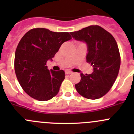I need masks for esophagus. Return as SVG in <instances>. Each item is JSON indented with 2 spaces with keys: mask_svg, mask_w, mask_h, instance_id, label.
Segmentation results:
<instances>
[{
  "mask_svg": "<svg viewBox=\"0 0 134 134\" xmlns=\"http://www.w3.org/2000/svg\"><path fill=\"white\" fill-rule=\"evenodd\" d=\"M72 72H71V71H65V74L66 75H70V74H72Z\"/></svg>",
  "mask_w": 134,
  "mask_h": 134,
  "instance_id": "1",
  "label": "esophagus"
}]
</instances>
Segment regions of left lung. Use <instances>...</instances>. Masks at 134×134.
Wrapping results in <instances>:
<instances>
[{
	"instance_id": "left-lung-1",
	"label": "left lung",
	"mask_w": 134,
	"mask_h": 134,
	"mask_svg": "<svg viewBox=\"0 0 134 134\" xmlns=\"http://www.w3.org/2000/svg\"><path fill=\"white\" fill-rule=\"evenodd\" d=\"M71 34L77 41L87 44L86 59L93 67L90 75L80 74L76 90L86 98H101L113 86L119 71L121 57L117 42L110 33L98 25L90 26Z\"/></svg>"
}]
</instances>
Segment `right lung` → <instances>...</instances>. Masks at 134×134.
Returning a JSON list of instances; mask_svg holds the SVG:
<instances>
[{"label": "right lung", "mask_w": 134, "mask_h": 134, "mask_svg": "<svg viewBox=\"0 0 134 134\" xmlns=\"http://www.w3.org/2000/svg\"><path fill=\"white\" fill-rule=\"evenodd\" d=\"M71 37L69 32L40 28H33L24 35L16 48L14 66L17 80L28 95L46 101L58 93L65 72L49 71L46 64Z\"/></svg>", "instance_id": "1"}]
</instances>
